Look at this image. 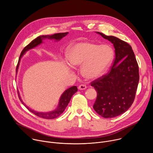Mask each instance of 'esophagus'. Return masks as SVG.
Wrapping results in <instances>:
<instances>
[{
	"mask_svg": "<svg viewBox=\"0 0 153 153\" xmlns=\"http://www.w3.org/2000/svg\"><path fill=\"white\" fill-rule=\"evenodd\" d=\"M79 90H85L86 88V86L85 85H83V84H81L78 87Z\"/></svg>",
	"mask_w": 153,
	"mask_h": 153,
	"instance_id": "esophagus-1",
	"label": "esophagus"
}]
</instances>
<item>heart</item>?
I'll return each instance as SVG.
<instances>
[{
    "label": "heart",
    "instance_id": "b5f03b06",
    "mask_svg": "<svg viewBox=\"0 0 153 153\" xmlns=\"http://www.w3.org/2000/svg\"><path fill=\"white\" fill-rule=\"evenodd\" d=\"M113 51L107 45H98L92 42H81L70 46L67 58L72 67L82 65L81 71L88 79H96L102 76L111 65Z\"/></svg>",
    "mask_w": 153,
    "mask_h": 153
}]
</instances>
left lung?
<instances>
[{"label":"left lung","instance_id":"left-lung-1","mask_svg":"<svg viewBox=\"0 0 153 153\" xmlns=\"http://www.w3.org/2000/svg\"><path fill=\"white\" fill-rule=\"evenodd\" d=\"M97 33L113 43L115 58L110 71L91 82L97 93L93 108L103 117L113 118L124 113L132 105L139 81V66L128 43Z\"/></svg>","mask_w":153,"mask_h":153}]
</instances>
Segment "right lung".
Returning a JSON list of instances; mask_svg holds the SVG:
<instances>
[{
	"instance_id": "obj_1",
	"label": "right lung",
	"mask_w": 153,
	"mask_h": 153,
	"mask_svg": "<svg viewBox=\"0 0 153 153\" xmlns=\"http://www.w3.org/2000/svg\"><path fill=\"white\" fill-rule=\"evenodd\" d=\"M68 32L67 33H56L54 34H52V35H46V36H40L37 37V38H36L35 39H34L33 41H31L28 45H27L24 50H22V51L21 52L20 57H19V59L18 61V63L17 65V68H16V72L17 71L18 67H19V62L20 60V58L22 57L24 55V54L28 50L34 48L35 47L37 46L38 45L40 44V43L42 42V40L45 39H55L56 40H60L62 38H63V37H65V36H67L68 34ZM77 91V86H73L71 88H68V90H67L65 91L62 95V96L60 97V101H59V106L57 107V108L55 111H53L52 112H49V113H39V112H36L34 110H32L31 109H30L27 106L25 105V104L22 102V100H21L20 96L19 95V98L20 100V102H22V103H23L24 105H25L26 106V108L28 109V110L31 112L32 113H33L34 114H35L36 116L41 117V118H43V119H54L56 118L57 117H59L60 114H62L63 113V112L64 111V110H65V108L67 106V105H68L72 96H73V94L74 93H76Z\"/></svg>"
}]
</instances>
